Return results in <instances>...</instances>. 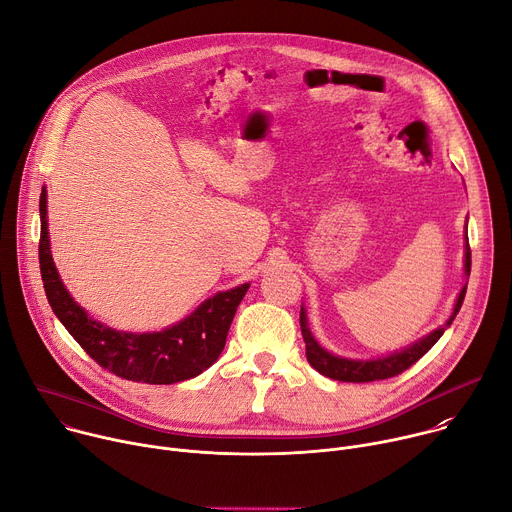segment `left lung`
Instances as JSON below:
<instances>
[{"label":"left lung","instance_id":"obj_1","mask_svg":"<svg viewBox=\"0 0 512 512\" xmlns=\"http://www.w3.org/2000/svg\"><path fill=\"white\" fill-rule=\"evenodd\" d=\"M470 245H466V275H470V265H472V259H470ZM464 296H466V285L462 287L460 296H458V302H456V308H454V314L450 316L448 324L450 326L456 318V314L460 312L462 308V302H464ZM300 326H302V336H304V342H306V356H308V362L312 364V367L328 377V379H334V381H344V383H371V381H385V379H391V377H397L401 375L403 371H407L409 367H413V364L437 342L442 338L444 330L446 328H437L433 330L427 338L419 340L417 344L405 348L403 352H397V354H391V356H385V358H377V360H348V358H340V356H334L330 354L328 350H324L312 336L310 328H308V322H306V312L302 308L300 312Z\"/></svg>","mask_w":512,"mask_h":512}]
</instances>
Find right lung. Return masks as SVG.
Masks as SVG:
<instances>
[{"mask_svg":"<svg viewBox=\"0 0 512 512\" xmlns=\"http://www.w3.org/2000/svg\"><path fill=\"white\" fill-rule=\"evenodd\" d=\"M38 257L48 304L68 334L105 371L148 385H172L206 371L221 356L237 306L249 289V283H243L216 294L184 322L162 332L131 334L111 330L89 318L68 296L58 277L48 241L46 190L40 194Z\"/></svg>","mask_w":512,"mask_h":512,"instance_id":"add662e5","label":"right lung"}]
</instances>
